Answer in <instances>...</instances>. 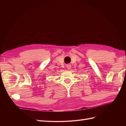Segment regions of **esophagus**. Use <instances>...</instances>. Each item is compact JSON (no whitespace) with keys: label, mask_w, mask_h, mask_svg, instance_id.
Instances as JSON below:
<instances>
[{"label":"esophagus","mask_w":126,"mask_h":126,"mask_svg":"<svg viewBox=\"0 0 126 126\" xmlns=\"http://www.w3.org/2000/svg\"><path fill=\"white\" fill-rule=\"evenodd\" d=\"M66 68H67L68 69H70L71 68V65H70V64H67L66 65Z\"/></svg>","instance_id":"1"}]
</instances>
